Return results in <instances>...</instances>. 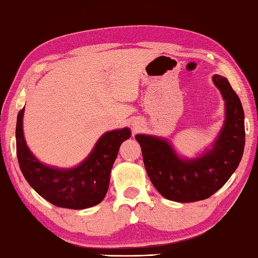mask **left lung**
Instances as JSON below:
<instances>
[{
  "mask_svg": "<svg viewBox=\"0 0 258 258\" xmlns=\"http://www.w3.org/2000/svg\"><path fill=\"white\" fill-rule=\"evenodd\" d=\"M225 102V119L213 143L196 158L176 152L169 140L138 134L146 172L164 198L176 203L205 200L217 192L238 168L245 148L244 109L228 80L214 75Z\"/></svg>",
  "mask_w": 258,
  "mask_h": 258,
  "instance_id": "8db88e82",
  "label": "left lung"
}]
</instances>
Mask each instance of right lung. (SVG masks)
<instances>
[{
  "mask_svg": "<svg viewBox=\"0 0 258 258\" xmlns=\"http://www.w3.org/2000/svg\"><path fill=\"white\" fill-rule=\"evenodd\" d=\"M24 107L15 128L18 161L28 183L50 204L68 209H86L102 203L107 194L110 171L119 146L131 138L128 127L108 131L96 142L92 152L74 168L42 163L28 148L23 134Z\"/></svg>",
  "mask_w": 258,
  "mask_h": 258,
  "instance_id": "obj_1",
  "label": "right lung"
}]
</instances>
